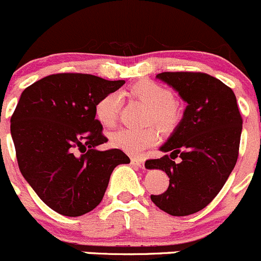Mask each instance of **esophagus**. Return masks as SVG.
Masks as SVG:
<instances>
[{
    "mask_svg": "<svg viewBox=\"0 0 261 261\" xmlns=\"http://www.w3.org/2000/svg\"><path fill=\"white\" fill-rule=\"evenodd\" d=\"M144 163H145V161L143 158H139V156L131 158V164H134V166H138L141 168V167H144Z\"/></svg>",
    "mask_w": 261,
    "mask_h": 261,
    "instance_id": "1",
    "label": "esophagus"
}]
</instances>
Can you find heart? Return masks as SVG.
Returning a JSON list of instances; mask_svg holds the SVG:
<instances>
[{
  "label": "heart",
  "instance_id": "1",
  "mask_svg": "<svg viewBox=\"0 0 261 261\" xmlns=\"http://www.w3.org/2000/svg\"><path fill=\"white\" fill-rule=\"evenodd\" d=\"M130 94L141 100L149 107L146 122H155L163 130L173 127L177 122V110L174 107V97L171 90L156 83L144 80L130 88ZM122 97L120 93L113 92L98 100L95 106V116L103 126L112 127L117 122L120 115ZM111 144L128 154H139L144 149L154 145L158 140V130L154 126L133 130L121 128L111 134Z\"/></svg>",
  "mask_w": 261,
  "mask_h": 261
}]
</instances>
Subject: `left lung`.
<instances>
[{
  "label": "left lung",
  "instance_id": "8db88e82",
  "mask_svg": "<svg viewBox=\"0 0 261 261\" xmlns=\"http://www.w3.org/2000/svg\"><path fill=\"white\" fill-rule=\"evenodd\" d=\"M156 79L187 103L181 121L159 150L167 153L145 162L169 178L167 191L151 195L159 209L174 217L194 214L217 196L236 166L242 118L233 90L203 72H162ZM178 155L179 164L171 159Z\"/></svg>",
  "mask_w": 261,
  "mask_h": 261
}]
</instances>
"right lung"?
<instances>
[{"label":"right lung","instance_id":"obj_1","mask_svg":"<svg viewBox=\"0 0 261 261\" xmlns=\"http://www.w3.org/2000/svg\"><path fill=\"white\" fill-rule=\"evenodd\" d=\"M123 84L89 74H56L20 95L11 117L20 172L40 200L62 216L93 211L113 169L130 163L120 149H97L107 138L95 120V106Z\"/></svg>","mask_w":261,"mask_h":261}]
</instances>
